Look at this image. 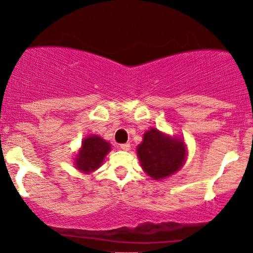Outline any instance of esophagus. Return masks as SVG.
Listing matches in <instances>:
<instances>
[{
	"mask_svg": "<svg viewBox=\"0 0 253 253\" xmlns=\"http://www.w3.org/2000/svg\"><path fill=\"white\" fill-rule=\"evenodd\" d=\"M120 148H121L122 151H129V148H131V145H129V143H124V145L120 146Z\"/></svg>",
	"mask_w": 253,
	"mask_h": 253,
	"instance_id": "obj_1",
	"label": "esophagus"
}]
</instances>
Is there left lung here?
<instances>
[{
  "mask_svg": "<svg viewBox=\"0 0 253 253\" xmlns=\"http://www.w3.org/2000/svg\"><path fill=\"white\" fill-rule=\"evenodd\" d=\"M136 152L145 173L152 180L161 181L185 166L188 148L181 136L151 128L145 132Z\"/></svg>",
  "mask_w": 253,
  "mask_h": 253,
  "instance_id": "1",
  "label": "left lung"
}]
</instances>
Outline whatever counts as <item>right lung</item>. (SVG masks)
Returning <instances> with one entry per match:
<instances>
[{
  "label": "right lung",
  "mask_w": 253,
  "mask_h": 253,
  "mask_svg": "<svg viewBox=\"0 0 253 253\" xmlns=\"http://www.w3.org/2000/svg\"><path fill=\"white\" fill-rule=\"evenodd\" d=\"M111 143L97 134H88L73 155V166L81 173L88 174L102 166L105 157L111 152Z\"/></svg>",
  "instance_id": "right-lung-1"
}]
</instances>
